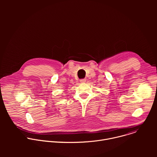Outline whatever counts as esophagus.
I'll use <instances>...</instances> for the list:
<instances>
[{
  "mask_svg": "<svg viewBox=\"0 0 157 157\" xmlns=\"http://www.w3.org/2000/svg\"><path fill=\"white\" fill-rule=\"evenodd\" d=\"M86 79H81V80H80V82H82V83H83V82H86Z\"/></svg>",
  "mask_w": 157,
  "mask_h": 157,
  "instance_id": "34e87169",
  "label": "esophagus"
}]
</instances>
